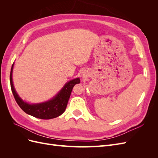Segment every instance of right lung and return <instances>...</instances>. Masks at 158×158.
I'll use <instances>...</instances> for the list:
<instances>
[{
  "instance_id": "obj_1",
  "label": "right lung",
  "mask_w": 158,
  "mask_h": 158,
  "mask_svg": "<svg viewBox=\"0 0 158 158\" xmlns=\"http://www.w3.org/2000/svg\"><path fill=\"white\" fill-rule=\"evenodd\" d=\"M14 63L12 66L10 82L14 97L16 102L23 111L30 115L41 119H51L56 118L63 114L69 102L73 87L76 84L80 83L79 78L72 80L66 83L63 88L55 96L49 101L35 104H30L23 100L16 93L12 82V70Z\"/></svg>"
}]
</instances>
